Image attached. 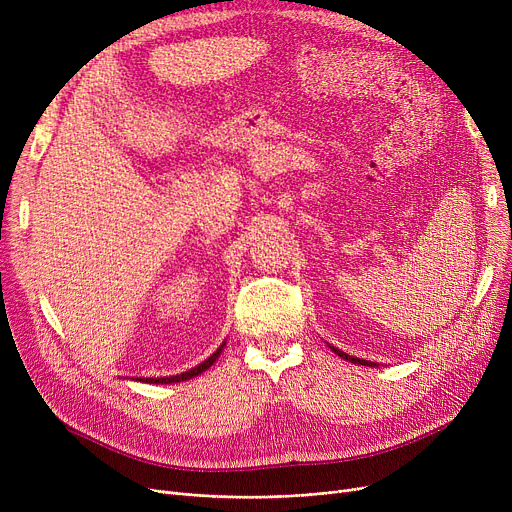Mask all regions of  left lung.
<instances>
[{"label": "left lung", "instance_id": "obj_1", "mask_svg": "<svg viewBox=\"0 0 512 512\" xmlns=\"http://www.w3.org/2000/svg\"><path fill=\"white\" fill-rule=\"evenodd\" d=\"M332 351L338 355V357H342L344 361H351V363H355V365H367V367H378L380 363H373V361H365V359H359V357H351L348 353H344V351H340V348H336V346H332V344H328Z\"/></svg>", "mask_w": 512, "mask_h": 512}]
</instances>
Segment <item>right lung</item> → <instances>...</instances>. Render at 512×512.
I'll return each instance as SVG.
<instances>
[{
  "instance_id": "right-lung-1",
  "label": "right lung",
  "mask_w": 512,
  "mask_h": 512,
  "mask_svg": "<svg viewBox=\"0 0 512 512\" xmlns=\"http://www.w3.org/2000/svg\"><path fill=\"white\" fill-rule=\"evenodd\" d=\"M224 346H226V342H222L220 344V348L218 351H215L213 355H209L203 363H199V365H195L193 369H188V371H184V373H176V375H166V378H143V380H139V378H134V380H139V382H145V384H176V382H186V380H191V378H195V375H201L203 371H207L215 361H218V357H220V353L224 351Z\"/></svg>"
}]
</instances>
